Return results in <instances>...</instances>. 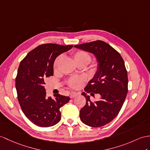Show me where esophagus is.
Here are the masks:
<instances>
[{
	"instance_id": "34e87169",
	"label": "esophagus",
	"mask_w": 150,
	"mask_h": 150,
	"mask_svg": "<svg viewBox=\"0 0 150 150\" xmlns=\"http://www.w3.org/2000/svg\"><path fill=\"white\" fill-rule=\"evenodd\" d=\"M78 94V93H76V92H71L70 93V98H74V97H76L77 95Z\"/></svg>"
}]
</instances>
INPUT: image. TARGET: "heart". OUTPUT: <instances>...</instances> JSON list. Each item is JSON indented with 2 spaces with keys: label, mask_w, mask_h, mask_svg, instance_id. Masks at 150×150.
<instances>
[{
  "label": "heart",
  "mask_w": 150,
  "mask_h": 150,
  "mask_svg": "<svg viewBox=\"0 0 150 150\" xmlns=\"http://www.w3.org/2000/svg\"><path fill=\"white\" fill-rule=\"evenodd\" d=\"M71 56L78 66L79 65H85L88 64L92 58L90 54L85 50H76L74 52H72L71 53ZM61 59L62 55H59L54 60L53 63V70L54 71L57 70ZM97 66V64L96 62L93 63L92 65V67L93 69H96ZM85 81V78L83 76H73L67 80V84L72 88L78 89L83 86Z\"/></svg>",
  "instance_id": "heart-1"
}]
</instances>
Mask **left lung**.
I'll return each mask as SVG.
<instances>
[{
  "mask_svg": "<svg viewBox=\"0 0 150 150\" xmlns=\"http://www.w3.org/2000/svg\"><path fill=\"white\" fill-rule=\"evenodd\" d=\"M74 47L94 54L98 62L96 74L85 91L100 94V98L92 102L85 92L81 93L86 104L80 110V119L90 127L104 126L118 115L127 97L129 81L125 63L117 51L100 40Z\"/></svg>",
  "mask_w": 150,
  "mask_h": 150,
  "instance_id": "obj_1",
  "label": "left lung"
}]
</instances>
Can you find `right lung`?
<instances>
[{
    "label": "right lung",
    "mask_w": 150,
    "mask_h": 150,
    "mask_svg": "<svg viewBox=\"0 0 150 150\" xmlns=\"http://www.w3.org/2000/svg\"><path fill=\"white\" fill-rule=\"evenodd\" d=\"M72 47L43 44L30 51L20 64L15 80L18 102L26 117L39 127H49L59 122L60 108L70 100L58 93L54 99L46 98L44 85L46 78L53 75L57 56Z\"/></svg>",
    "instance_id": "right-lung-1"
}]
</instances>
